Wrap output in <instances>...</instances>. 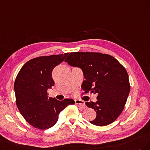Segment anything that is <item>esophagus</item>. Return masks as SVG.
Returning <instances> with one entry per match:
<instances>
[{
  "mask_svg": "<svg viewBox=\"0 0 150 150\" xmlns=\"http://www.w3.org/2000/svg\"><path fill=\"white\" fill-rule=\"evenodd\" d=\"M75 104L77 105L79 108L81 109H84L85 108V102L81 100H75Z\"/></svg>",
  "mask_w": 150,
  "mask_h": 150,
  "instance_id": "esophagus-1",
  "label": "esophagus"
}]
</instances>
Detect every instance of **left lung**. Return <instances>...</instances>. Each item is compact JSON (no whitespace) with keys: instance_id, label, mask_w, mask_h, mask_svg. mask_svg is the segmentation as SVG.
I'll list each match as a JSON object with an SVG mask.
<instances>
[{"instance_id":"8db88e82","label":"left lung","mask_w":150,"mask_h":150,"mask_svg":"<svg viewBox=\"0 0 150 150\" xmlns=\"http://www.w3.org/2000/svg\"><path fill=\"white\" fill-rule=\"evenodd\" d=\"M65 62L82 70L85 80L82 88L85 93L98 94L96 102L85 103L97 113L96 119L90 122L104 126L116 120L125 108L130 91L125 68L113 57L101 53L73 52Z\"/></svg>"}]
</instances>
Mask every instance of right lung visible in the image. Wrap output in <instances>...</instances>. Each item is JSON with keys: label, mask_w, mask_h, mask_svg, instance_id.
Instances as JSON below:
<instances>
[{"label": "right lung", "mask_w": 150, "mask_h": 150, "mask_svg": "<svg viewBox=\"0 0 150 150\" xmlns=\"http://www.w3.org/2000/svg\"><path fill=\"white\" fill-rule=\"evenodd\" d=\"M68 53L40 57L30 59L21 68L14 82L16 102L20 113L29 125L40 129L53 126L59 112L74 104L71 99L59 101L48 97L47 90L54 86L53 68L65 59Z\"/></svg>", "instance_id": "1"}]
</instances>
